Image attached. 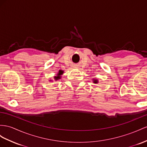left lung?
<instances>
[{"label":"left lung","mask_w":147,"mask_h":147,"mask_svg":"<svg viewBox=\"0 0 147 147\" xmlns=\"http://www.w3.org/2000/svg\"><path fill=\"white\" fill-rule=\"evenodd\" d=\"M94 83H97V80H95V81H94Z\"/></svg>","instance_id":"1"}]
</instances>
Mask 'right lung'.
Segmentation results:
<instances>
[{"label":"right lung","mask_w":147,"mask_h":147,"mask_svg":"<svg viewBox=\"0 0 147 147\" xmlns=\"http://www.w3.org/2000/svg\"><path fill=\"white\" fill-rule=\"evenodd\" d=\"M62 73H63V71H61V70H60V71H59V74H58L59 75H58V76L57 77H56V76L55 77L56 80H57L58 79H59V78H60V74H61Z\"/></svg>","instance_id":"obj_1"}]
</instances>
